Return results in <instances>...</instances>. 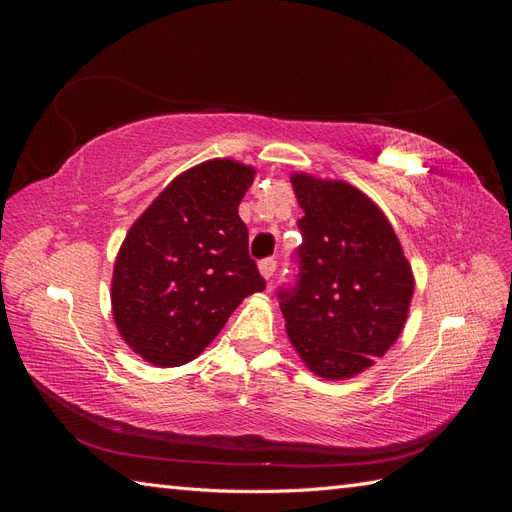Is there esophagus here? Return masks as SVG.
I'll return each instance as SVG.
<instances>
[{"label": "esophagus", "instance_id": "esophagus-1", "mask_svg": "<svg viewBox=\"0 0 512 512\" xmlns=\"http://www.w3.org/2000/svg\"><path fill=\"white\" fill-rule=\"evenodd\" d=\"M258 269H260V275L265 277V280H271V277L275 275V269H277V260H275V258H265V260H260Z\"/></svg>", "mask_w": 512, "mask_h": 512}]
</instances>
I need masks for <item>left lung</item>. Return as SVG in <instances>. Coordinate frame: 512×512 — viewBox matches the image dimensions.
Returning <instances> with one entry per match:
<instances>
[{
	"label": "left lung",
	"mask_w": 512,
	"mask_h": 512,
	"mask_svg": "<svg viewBox=\"0 0 512 512\" xmlns=\"http://www.w3.org/2000/svg\"><path fill=\"white\" fill-rule=\"evenodd\" d=\"M303 209L297 282L277 292L294 350L316 376L346 380L404 329L412 267L378 205L346 181L290 177Z\"/></svg>",
	"instance_id": "left-lung-1"
}]
</instances>
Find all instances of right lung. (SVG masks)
I'll return each instance as SVG.
<instances>
[{
  "instance_id": "right-lung-1",
  "label": "right lung",
  "mask_w": 512,
  "mask_h": 512,
  "mask_svg": "<svg viewBox=\"0 0 512 512\" xmlns=\"http://www.w3.org/2000/svg\"><path fill=\"white\" fill-rule=\"evenodd\" d=\"M256 170L209 160L170 181L123 239L111 303L119 335L158 367L203 352L239 303L265 290L239 203Z\"/></svg>"
}]
</instances>
